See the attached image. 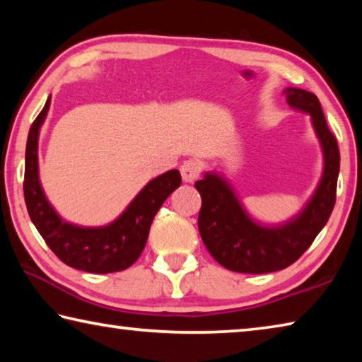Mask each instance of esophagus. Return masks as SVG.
<instances>
[{
  "label": "esophagus",
  "instance_id": "esophagus-1",
  "mask_svg": "<svg viewBox=\"0 0 362 362\" xmlns=\"http://www.w3.org/2000/svg\"><path fill=\"white\" fill-rule=\"evenodd\" d=\"M180 174L183 182L193 183L199 175V163L194 161V159H188L180 166Z\"/></svg>",
  "mask_w": 362,
  "mask_h": 362
}]
</instances>
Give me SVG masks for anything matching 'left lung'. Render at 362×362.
Segmentation results:
<instances>
[{
    "instance_id": "8db88e82",
    "label": "left lung",
    "mask_w": 362,
    "mask_h": 362,
    "mask_svg": "<svg viewBox=\"0 0 362 362\" xmlns=\"http://www.w3.org/2000/svg\"><path fill=\"white\" fill-rule=\"evenodd\" d=\"M289 107L311 116L324 168L321 180L297 216L278 225H263L249 216L231 183L218 173H206L194 183L201 198L198 226L204 246L220 265L238 273L262 274L292 265L311 246L332 214L340 153L329 131L317 97L298 88L284 89Z\"/></svg>"
}]
</instances>
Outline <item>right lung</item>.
<instances>
[{
	"instance_id": "add662e5",
	"label": "right lung",
	"mask_w": 362,
	"mask_h": 362,
	"mask_svg": "<svg viewBox=\"0 0 362 362\" xmlns=\"http://www.w3.org/2000/svg\"><path fill=\"white\" fill-rule=\"evenodd\" d=\"M49 105L51 97L36 116L27 139L23 196L28 216L52 252L69 267L100 274L129 268L142 254L159 207L180 187V173L173 169L150 180L112 223L79 226L66 222L49 203L40 182L38 139Z\"/></svg>"
}]
</instances>
